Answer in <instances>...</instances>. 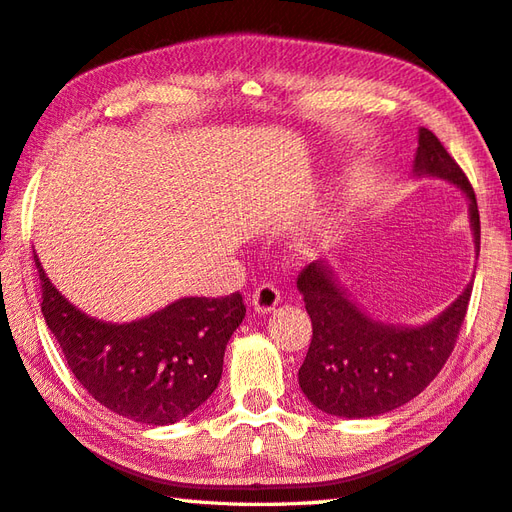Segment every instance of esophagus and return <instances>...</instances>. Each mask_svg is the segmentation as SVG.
I'll return each instance as SVG.
<instances>
[{"label": "esophagus", "instance_id": "34e87169", "mask_svg": "<svg viewBox=\"0 0 512 512\" xmlns=\"http://www.w3.org/2000/svg\"><path fill=\"white\" fill-rule=\"evenodd\" d=\"M279 290L273 284H262L253 290V308L255 313H270L279 304Z\"/></svg>", "mask_w": 512, "mask_h": 512}]
</instances>
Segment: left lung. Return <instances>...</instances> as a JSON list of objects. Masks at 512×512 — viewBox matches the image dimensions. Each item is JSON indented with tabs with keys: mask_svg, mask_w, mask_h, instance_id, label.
<instances>
[{
	"mask_svg": "<svg viewBox=\"0 0 512 512\" xmlns=\"http://www.w3.org/2000/svg\"><path fill=\"white\" fill-rule=\"evenodd\" d=\"M417 142L413 175L446 179L462 190L479 255L473 186L428 128H419ZM297 290L313 322V339L299 368V388L326 415L364 419L404 406L437 377L464 324L473 279L453 304L422 326H395L370 317L350 299L324 259L299 273Z\"/></svg>",
	"mask_w": 512,
	"mask_h": 512,
	"instance_id": "8db88e82",
	"label": "left lung"
}]
</instances>
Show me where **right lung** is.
I'll return each instance as SVG.
<instances>
[{"label": "right lung", "instance_id": "obj_1", "mask_svg": "<svg viewBox=\"0 0 512 512\" xmlns=\"http://www.w3.org/2000/svg\"><path fill=\"white\" fill-rule=\"evenodd\" d=\"M42 282V313L77 382L113 413L146 426H170L213 395L230 335L246 315L239 293L182 297L135 322L113 324L73 306Z\"/></svg>", "mask_w": 512, "mask_h": 512}]
</instances>
